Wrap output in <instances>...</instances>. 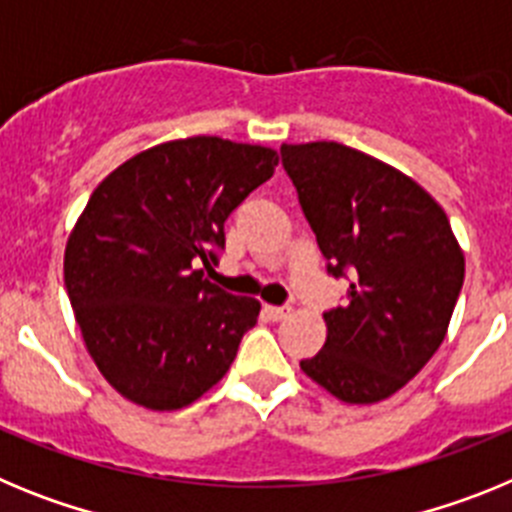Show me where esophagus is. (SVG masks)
<instances>
[{"label": "esophagus", "instance_id": "esophagus-1", "mask_svg": "<svg viewBox=\"0 0 512 512\" xmlns=\"http://www.w3.org/2000/svg\"><path fill=\"white\" fill-rule=\"evenodd\" d=\"M264 310H266V315H269L271 320H284V318H289V315H292V307H289V305H282V307L266 305Z\"/></svg>", "mask_w": 512, "mask_h": 512}]
</instances>
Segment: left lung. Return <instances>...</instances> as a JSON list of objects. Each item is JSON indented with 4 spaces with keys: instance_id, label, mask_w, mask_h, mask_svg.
Segmentation results:
<instances>
[{
    "instance_id": "8db88e82",
    "label": "left lung",
    "mask_w": 512,
    "mask_h": 512,
    "mask_svg": "<svg viewBox=\"0 0 512 512\" xmlns=\"http://www.w3.org/2000/svg\"><path fill=\"white\" fill-rule=\"evenodd\" d=\"M279 153L325 269L348 279L302 372L343 402L384 400L436 354L459 300L464 253L449 217L410 176L341 143Z\"/></svg>"
}]
</instances>
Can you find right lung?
<instances>
[{"label":"right lung","instance_id":"right-lung-1","mask_svg":"<svg viewBox=\"0 0 512 512\" xmlns=\"http://www.w3.org/2000/svg\"><path fill=\"white\" fill-rule=\"evenodd\" d=\"M277 166L271 148L197 135L138 153L92 192L63 282L89 354L122 397L179 410L225 377L259 320L207 282L225 220Z\"/></svg>","mask_w":512,"mask_h":512}]
</instances>
